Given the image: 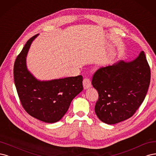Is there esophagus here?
I'll list each match as a JSON object with an SVG mask.
<instances>
[{
    "label": "esophagus",
    "mask_w": 156,
    "mask_h": 156,
    "mask_svg": "<svg viewBox=\"0 0 156 156\" xmlns=\"http://www.w3.org/2000/svg\"><path fill=\"white\" fill-rule=\"evenodd\" d=\"M83 88L85 89H88L89 87H91V80H90L89 78H85L83 80Z\"/></svg>",
    "instance_id": "34e87169"
}]
</instances>
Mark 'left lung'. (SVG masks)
<instances>
[{"label": "left lung", "instance_id": "8db88e82", "mask_svg": "<svg viewBox=\"0 0 156 156\" xmlns=\"http://www.w3.org/2000/svg\"><path fill=\"white\" fill-rule=\"evenodd\" d=\"M150 69L144 51L132 62L120 61L98 69L92 85L98 93L94 111L98 119L114 124L132 117L145 98Z\"/></svg>", "mask_w": 156, "mask_h": 156}]
</instances>
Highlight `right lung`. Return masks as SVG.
Instances as JSON below:
<instances>
[{"label": "right lung", "mask_w": 156, "mask_h": 156, "mask_svg": "<svg viewBox=\"0 0 156 156\" xmlns=\"http://www.w3.org/2000/svg\"><path fill=\"white\" fill-rule=\"evenodd\" d=\"M35 35L28 40L13 67L14 82L23 108L41 121L54 123L66 113L73 99L83 90V77H68L39 81L27 68L26 57Z\"/></svg>", "instance_id": "obj_1"}]
</instances>
